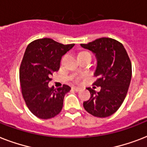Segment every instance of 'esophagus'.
<instances>
[{"instance_id": "34e87169", "label": "esophagus", "mask_w": 147, "mask_h": 147, "mask_svg": "<svg viewBox=\"0 0 147 147\" xmlns=\"http://www.w3.org/2000/svg\"><path fill=\"white\" fill-rule=\"evenodd\" d=\"M72 89L74 90V91H76V92H79L81 90V88L79 87H72Z\"/></svg>"}]
</instances>
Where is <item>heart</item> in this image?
Returning <instances> with one entry per match:
<instances>
[{
	"mask_svg": "<svg viewBox=\"0 0 147 147\" xmlns=\"http://www.w3.org/2000/svg\"><path fill=\"white\" fill-rule=\"evenodd\" d=\"M88 53H88V52H86V51H82V52H81V53H79L78 55H83V54H88ZM79 80H80V78H78V77H77V78H75V82H79Z\"/></svg>",
	"mask_w": 147,
	"mask_h": 147,
	"instance_id": "b5f03b06",
	"label": "heart"
}]
</instances>
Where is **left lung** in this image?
<instances>
[{
  "label": "left lung",
  "instance_id": "left-lung-1",
  "mask_svg": "<svg viewBox=\"0 0 147 147\" xmlns=\"http://www.w3.org/2000/svg\"><path fill=\"white\" fill-rule=\"evenodd\" d=\"M81 46L95 54L97 79L93 85L100 87L98 92L88 88L91 98L83 103L84 108L97 117L111 116L121 106L130 86L132 76L130 58L123 44L111 38H100Z\"/></svg>",
  "mask_w": 147,
  "mask_h": 147
}]
</instances>
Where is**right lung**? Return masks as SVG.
<instances>
[{"label":"right lung","instance_id":"right-lung-1","mask_svg":"<svg viewBox=\"0 0 147 147\" xmlns=\"http://www.w3.org/2000/svg\"><path fill=\"white\" fill-rule=\"evenodd\" d=\"M74 46L43 38L26 47L20 67L21 92L29 110L39 118H52L62 111L64 97L71 88L63 85L54 89L48 84L53 72L59 69L62 55Z\"/></svg>","mask_w":147,"mask_h":147}]
</instances>
